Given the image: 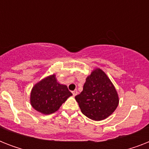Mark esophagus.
<instances>
[{"instance_id":"34e87169","label":"esophagus","mask_w":149,"mask_h":149,"mask_svg":"<svg viewBox=\"0 0 149 149\" xmlns=\"http://www.w3.org/2000/svg\"><path fill=\"white\" fill-rule=\"evenodd\" d=\"M72 95H73V96H74V97H75V96L77 95V93H78V92H77V90H75V91H72Z\"/></svg>"}]
</instances>
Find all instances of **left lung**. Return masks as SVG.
Segmentation results:
<instances>
[{
	"label": "left lung",
	"mask_w": 149,
	"mask_h": 149,
	"mask_svg": "<svg viewBox=\"0 0 149 149\" xmlns=\"http://www.w3.org/2000/svg\"><path fill=\"white\" fill-rule=\"evenodd\" d=\"M75 99L84 115L97 121L111 115L119 104L113 84L99 68L94 69L86 77L83 91Z\"/></svg>",
	"instance_id": "obj_1"
}]
</instances>
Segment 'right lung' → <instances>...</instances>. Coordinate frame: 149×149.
Listing matches in <instances>:
<instances>
[{
	"mask_svg": "<svg viewBox=\"0 0 149 149\" xmlns=\"http://www.w3.org/2000/svg\"><path fill=\"white\" fill-rule=\"evenodd\" d=\"M72 95L67 86L58 83L56 75L52 74L34 85L30 95V103L36 111L43 114H51L58 111Z\"/></svg>",
	"mask_w": 149,
	"mask_h": 149,
	"instance_id": "add662e5",
	"label": "right lung"
}]
</instances>
